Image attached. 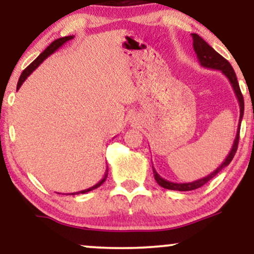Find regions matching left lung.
Segmentation results:
<instances>
[{"instance_id": "obj_1", "label": "left lung", "mask_w": 254, "mask_h": 254, "mask_svg": "<svg viewBox=\"0 0 254 254\" xmlns=\"http://www.w3.org/2000/svg\"><path fill=\"white\" fill-rule=\"evenodd\" d=\"M192 39H193V49L194 52H196L198 62L202 66L206 69H214V70H220L222 71V74L229 80L230 84H232L233 89H234L235 95H237L238 103H239V107H240V118H239V125H238V131H237V136H235L234 143H233L232 149H230L229 154L227 155L224 161L221 164V166L215 170L214 172H211L209 176L202 178V179L194 180V182L191 183H172L168 182V180L164 179L162 177H160V174L155 171V168L153 167V173H154V178H155L156 183L159 184L160 186H162L164 189H167V190H176V191H191V190H196L198 188H202L204 184H206L209 180H211L218 172H221L224 167H227L230 164V161L234 157L235 153H237L238 149V143H239V133H240V125H241V121H243L244 117V97L241 94L240 87H239L238 83V78L237 75H235L234 69L233 66L230 65V63L226 58H223L221 56L218 52H216L214 49L209 45L205 40L203 39L202 37H199L196 33H192Z\"/></svg>"}]
</instances>
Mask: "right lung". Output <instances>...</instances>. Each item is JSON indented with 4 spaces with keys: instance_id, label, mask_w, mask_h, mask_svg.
<instances>
[{
    "instance_id": "obj_1",
    "label": "right lung",
    "mask_w": 254,
    "mask_h": 254,
    "mask_svg": "<svg viewBox=\"0 0 254 254\" xmlns=\"http://www.w3.org/2000/svg\"><path fill=\"white\" fill-rule=\"evenodd\" d=\"M72 38H74V36H68V37H63V38H58V39H56L55 40V42H52L50 45L48 46V48L45 49V50H44V52H42V54L39 55V56H38L36 60L33 61V62H32L30 65L27 66V68L25 69L24 71H22V74H21V76H20V78H19V82H17V86H16V90L20 88V87H21V84L25 82L26 81V78H27L28 76H30V75L32 74V72H33L34 70H36V69L38 68V66L40 65V64H42L44 61L46 60V58H48L49 56H50V55H52L54 54L55 51H57L58 49L61 48V46L62 45H64V44H65L66 42H69V40H71ZM107 174H109V170H107L106 168V172H105V176H104V178L103 179L100 180V182H99L98 184H95L94 186H92V188H89V189H86V190H82V191H78V192H72V193H69V194H78V193H86V192H89V191H92V190H94V189H97V188H99V186L101 185V184H104V182L105 180H106V178H107Z\"/></svg>"
}]
</instances>
